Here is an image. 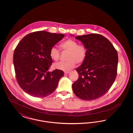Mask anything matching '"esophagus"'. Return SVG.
Segmentation results:
<instances>
[{"label":"esophagus","mask_w":133,"mask_h":133,"mask_svg":"<svg viewBox=\"0 0 133 133\" xmlns=\"http://www.w3.org/2000/svg\"><path fill=\"white\" fill-rule=\"evenodd\" d=\"M69 72H68V71H65V72H64V75H66L67 74H69Z\"/></svg>","instance_id":"obj_1"}]
</instances>
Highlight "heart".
<instances>
[{
    "mask_svg": "<svg viewBox=\"0 0 133 133\" xmlns=\"http://www.w3.org/2000/svg\"><path fill=\"white\" fill-rule=\"evenodd\" d=\"M60 48L62 51L68 52L67 56V61L55 64L54 67L57 69L68 71L74 68L76 63L81 64L85 60L87 55L86 47L82 45H79L75 40L69 39L62 42L60 45ZM51 58L55 61L59 60L60 51L55 47L51 48Z\"/></svg>",
    "mask_w": 133,
    "mask_h": 133,
    "instance_id": "1",
    "label": "heart"
}]
</instances>
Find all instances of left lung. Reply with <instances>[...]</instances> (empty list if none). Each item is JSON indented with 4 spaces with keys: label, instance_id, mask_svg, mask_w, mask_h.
I'll list each match as a JSON object with an SVG mask.
<instances>
[{
    "label": "left lung",
    "instance_id": "8db88e82",
    "mask_svg": "<svg viewBox=\"0 0 133 133\" xmlns=\"http://www.w3.org/2000/svg\"><path fill=\"white\" fill-rule=\"evenodd\" d=\"M86 47L87 55L77 68L79 77L72 84L74 94L81 99L91 101L105 95L117 74L118 55L111 42L100 34L76 37Z\"/></svg>",
    "mask_w": 133,
    "mask_h": 133
}]
</instances>
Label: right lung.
Returning a JSON list of instances; mask_svg holds the SVG:
<instances>
[{
  "label": "right lung",
  "instance_id": "right-lung-1",
  "mask_svg": "<svg viewBox=\"0 0 133 133\" xmlns=\"http://www.w3.org/2000/svg\"><path fill=\"white\" fill-rule=\"evenodd\" d=\"M64 36L45 31L34 32L26 35L16 47L13 63L16 80L29 95L43 98L57 88L64 72L58 69L48 71L53 62L50 51Z\"/></svg>",
  "mask_w": 133,
  "mask_h": 133
}]
</instances>
